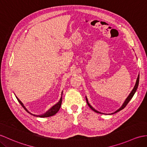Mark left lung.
Here are the masks:
<instances>
[{"label":"left lung","instance_id":"1","mask_svg":"<svg viewBox=\"0 0 147 147\" xmlns=\"http://www.w3.org/2000/svg\"><path fill=\"white\" fill-rule=\"evenodd\" d=\"M139 78H140V75L138 74V78H137V79H136V83H135V86H134V89L132 90V91H131V93H129V94L128 95V96L127 98V99H126L125 100V101H124V103H123V104L122 105V106L121 107L118 109V110H117V111H115L114 113H111V114H110V115H112V114H114V113H117V112H118V111H121V110H123V108H125V107L127 105V104L129 103V101L131 100V99L133 98V96H134V95L135 94V92L136 91V90H137V88H138V84H139ZM86 102H87V104H88V105L89 106V107L92 110H93L94 112H96V113H100V114H105V113H101V112H100V111H97V110H95V109L92 107V106L88 103V99H87V97L86 96Z\"/></svg>","mask_w":147,"mask_h":147}]
</instances>
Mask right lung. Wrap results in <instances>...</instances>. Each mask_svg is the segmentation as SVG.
Returning a JSON list of instances; mask_svg holds the SVG:
<instances>
[{"label": "right lung", "instance_id": "right-lung-1", "mask_svg": "<svg viewBox=\"0 0 147 147\" xmlns=\"http://www.w3.org/2000/svg\"><path fill=\"white\" fill-rule=\"evenodd\" d=\"M62 94H63V91H62V93H61V98H60V100H59V101L57 102V103L56 104V105H54V106H53L52 107H51L49 110H47L45 113H43V114H42V115H34V114H32V113H30L28 110H27V109L24 107V104L22 103V101H20L19 99L16 96V98L18 99V101L19 102V103L21 105V106L22 107L25 109V110L27 111V112H28L29 113H30V115H32L33 116H35V117H40V118H45V117H52V116H53V115H54L55 114H56L58 112V111L59 110V109H60V108H61V103H62Z\"/></svg>", "mask_w": 147, "mask_h": 147}]
</instances>
